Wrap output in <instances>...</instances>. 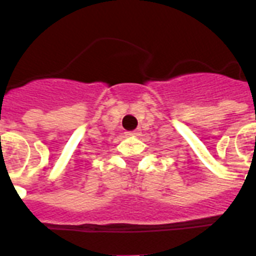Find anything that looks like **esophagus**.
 Here are the masks:
<instances>
[{
  "label": "esophagus",
  "instance_id": "1",
  "mask_svg": "<svg viewBox=\"0 0 256 256\" xmlns=\"http://www.w3.org/2000/svg\"><path fill=\"white\" fill-rule=\"evenodd\" d=\"M128 135H134V136H138V135H140V130H134V132H128Z\"/></svg>",
  "mask_w": 256,
  "mask_h": 256
}]
</instances>
